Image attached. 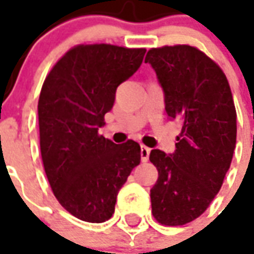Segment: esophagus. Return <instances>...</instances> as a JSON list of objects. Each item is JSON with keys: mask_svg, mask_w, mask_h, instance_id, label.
Masks as SVG:
<instances>
[{"mask_svg": "<svg viewBox=\"0 0 254 254\" xmlns=\"http://www.w3.org/2000/svg\"><path fill=\"white\" fill-rule=\"evenodd\" d=\"M149 154H150V149L146 146H141V160L142 163H146L147 160H149Z\"/></svg>", "mask_w": 254, "mask_h": 254, "instance_id": "1", "label": "esophagus"}]
</instances>
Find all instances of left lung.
Here are the masks:
<instances>
[{
  "label": "left lung",
  "mask_w": 254,
  "mask_h": 254,
  "mask_svg": "<svg viewBox=\"0 0 254 254\" xmlns=\"http://www.w3.org/2000/svg\"><path fill=\"white\" fill-rule=\"evenodd\" d=\"M164 93L165 112L182 123L175 152L153 149L159 171L150 190L152 213L165 226H182L204 213L222 188L237 142V113L227 78L189 45L147 52Z\"/></svg>",
  "instance_id": "1"
}]
</instances>
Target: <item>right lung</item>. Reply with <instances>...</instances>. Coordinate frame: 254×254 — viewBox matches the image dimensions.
Masks as SVG:
<instances>
[{
  "mask_svg": "<svg viewBox=\"0 0 254 254\" xmlns=\"http://www.w3.org/2000/svg\"><path fill=\"white\" fill-rule=\"evenodd\" d=\"M146 49L79 45L57 61L38 102L39 139L50 188L83 222L111 219L119 190L141 163L135 141L113 143L98 130L120 83L141 66Z\"/></svg>",
  "mask_w": 254,
  "mask_h": 254,
  "instance_id": "1",
  "label": "right lung"
}]
</instances>
